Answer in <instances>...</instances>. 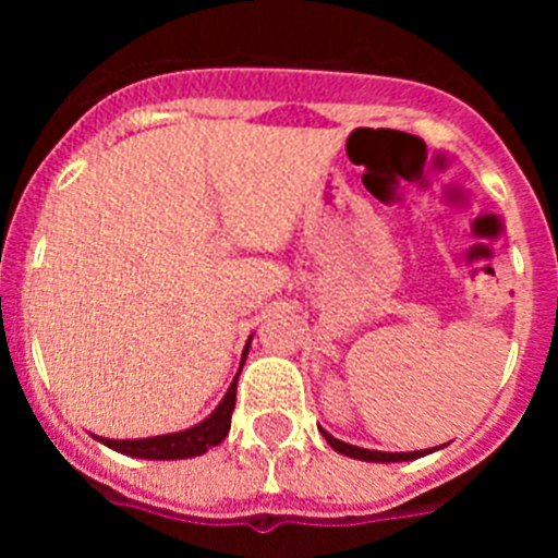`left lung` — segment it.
I'll use <instances>...</instances> for the list:
<instances>
[{
    "label": "left lung",
    "instance_id": "8db88e82",
    "mask_svg": "<svg viewBox=\"0 0 558 558\" xmlns=\"http://www.w3.org/2000/svg\"><path fill=\"white\" fill-rule=\"evenodd\" d=\"M324 438H327V445L332 447L335 452H340V456H349V458H357V461H372V463H397V461H416V458L427 456V452L433 450H416V452H379V450H363V447H354V445H347V441H340V438L329 436L327 430H324Z\"/></svg>",
    "mask_w": 558,
    "mask_h": 558
}]
</instances>
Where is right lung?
<instances>
[{
	"mask_svg": "<svg viewBox=\"0 0 558 558\" xmlns=\"http://www.w3.org/2000/svg\"><path fill=\"white\" fill-rule=\"evenodd\" d=\"M251 338L243 349V363L245 354H248ZM243 363H240V372H243ZM236 372V377H240ZM236 377L231 379L229 391L220 399V405L198 422L195 427H186V430L179 433H167V436H150V438H100L95 436L97 441H102L111 450L122 452V456L131 458H147V461H179V458H195L204 456L209 447H218L226 436H229L231 427V411H234L236 402Z\"/></svg>",
	"mask_w": 558,
	"mask_h": 558,
	"instance_id": "obj_1",
	"label": "right lung"
}]
</instances>
